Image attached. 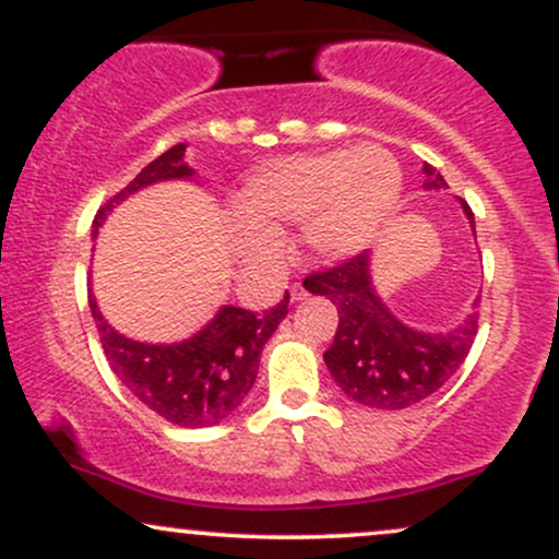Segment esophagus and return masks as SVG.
<instances>
[{
  "instance_id": "obj_1",
  "label": "esophagus",
  "mask_w": 559,
  "mask_h": 559,
  "mask_svg": "<svg viewBox=\"0 0 559 559\" xmlns=\"http://www.w3.org/2000/svg\"><path fill=\"white\" fill-rule=\"evenodd\" d=\"M288 292H292V301H301L307 297V292H305V286L301 284H294L292 288H288Z\"/></svg>"
}]
</instances>
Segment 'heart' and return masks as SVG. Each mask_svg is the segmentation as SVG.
<instances>
[{"label":"heart","instance_id":"heart-1","mask_svg":"<svg viewBox=\"0 0 559 559\" xmlns=\"http://www.w3.org/2000/svg\"><path fill=\"white\" fill-rule=\"evenodd\" d=\"M400 191L402 176L389 152L357 146L281 159L247 183L241 207L258 226L307 223L312 252L346 260L376 239Z\"/></svg>","mask_w":559,"mask_h":559}]
</instances>
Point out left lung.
Returning a JSON list of instances; mask_svg holds the SVG:
<instances>
[{
	"mask_svg": "<svg viewBox=\"0 0 559 559\" xmlns=\"http://www.w3.org/2000/svg\"><path fill=\"white\" fill-rule=\"evenodd\" d=\"M423 173L428 191L447 189L441 173L431 165H423ZM460 204L476 234L471 207L463 199ZM305 288L338 310L336 336L323 360L344 394L362 407L394 413L431 396L457 373L478 331L476 310L447 331L409 329L378 297L368 252L307 275Z\"/></svg>",
	"mask_w": 559,
	"mask_h": 559,
	"instance_id": "1",
	"label": "left lung"
}]
</instances>
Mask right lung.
Here are the masks:
<instances>
[{"instance_id": "obj_1", "label": "right lung", "mask_w": 559, "mask_h": 559, "mask_svg": "<svg viewBox=\"0 0 559 559\" xmlns=\"http://www.w3.org/2000/svg\"><path fill=\"white\" fill-rule=\"evenodd\" d=\"M186 144L170 146L118 191L94 217V239L115 204L159 181H191L194 168L183 159ZM88 307L99 331L102 349L120 383L141 404L173 426L204 428L226 420L239 409L254 386L262 346L288 312V294L267 312H249L243 307L223 305L217 316L194 336L176 344H144L123 336L99 312L94 294Z\"/></svg>"}]
</instances>
